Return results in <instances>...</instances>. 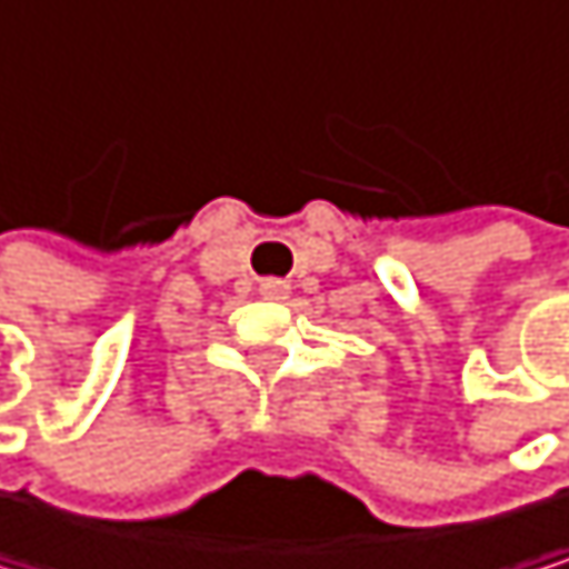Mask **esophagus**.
I'll use <instances>...</instances> for the list:
<instances>
[{"mask_svg": "<svg viewBox=\"0 0 569 569\" xmlns=\"http://www.w3.org/2000/svg\"><path fill=\"white\" fill-rule=\"evenodd\" d=\"M259 293L269 297V300H282V297L290 293V282L287 279H262L259 282Z\"/></svg>", "mask_w": 569, "mask_h": 569, "instance_id": "34e87169", "label": "esophagus"}]
</instances>
